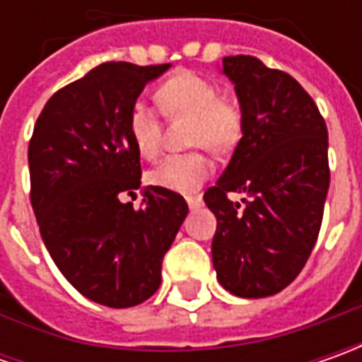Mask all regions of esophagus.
I'll return each instance as SVG.
<instances>
[{
  "label": "esophagus",
  "mask_w": 362,
  "mask_h": 362,
  "mask_svg": "<svg viewBox=\"0 0 362 362\" xmlns=\"http://www.w3.org/2000/svg\"><path fill=\"white\" fill-rule=\"evenodd\" d=\"M187 203L191 209H195V207H199L202 205V195H189Z\"/></svg>",
  "instance_id": "1"
}]
</instances>
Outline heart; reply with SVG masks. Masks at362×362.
<instances>
[{"label": "heart", "instance_id": "obj_1", "mask_svg": "<svg viewBox=\"0 0 362 362\" xmlns=\"http://www.w3.org/2000/svg\"><path fill=\"white\" fill-rule=\"evenodd\" d=\"M157 103L163 115L189 119V145L205 146L216 155H226L242 141L243 115L238 103L219 96L217 86L195 72H177L157 88ZM127 131L136 153L155 159L160 153L159 112L145 103H134L127 117ZM214 171V163L203 151L171 155L155 165L146 179L151 185L193 193Z\"/></svg>", "mask_w": 362, "mask_h": 362}]
</instances>
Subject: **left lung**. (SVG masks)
I'll return each mask as SVG.
<instances>
[{"mask_svg": "<svg viewBox=\"0 0 362 362\" xmlns=\"http://www.w3.org/2000/svg\"><path fill=\"white\" fill-rule=\"evenodd\" d=\"M242 105L243 136L203 199L216 214L217 280L242 298L284 290L313 252L330 183L328 131L313 96L256 56L223 58ZM230 192L246 195L243 206Z\"/></svg>", "mask_w": 362, "mask_h": 362, "instance_id": "obj_1", "label": "left lung"}]
</instances>
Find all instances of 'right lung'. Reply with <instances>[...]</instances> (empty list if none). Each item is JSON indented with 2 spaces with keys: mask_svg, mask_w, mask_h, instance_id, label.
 Returning <instances> with one entry per match:
<instances>
[{
  "mask_svg": "<svg viewBox=\"0 0 362 362\" xmlns=\"http://www.w3.org/2000/svg\"><path fill=\"white\" fill-rule=\"evenodd\" d=\"M169 64L105 62L52 94L30 139V199L42 240L64 278L86 298L129 308L160 286L163 257L187 216L185 199L146 187L127 117L146 82Z\"/></svg>",
  "mask_w": 362,
  "mask_h": 362,
  "instance_id": "right-lung-1",
  "label": "right lung"
}]
</instances>
